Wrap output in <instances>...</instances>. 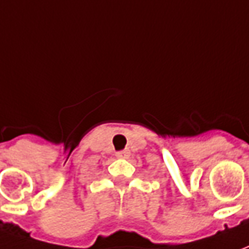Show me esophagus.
I'll return each mask as SVG.
<instances>
[{
    "instance_id": "esophagus-1",
    "label": "esophagus",
    "mask_w": 249,
    "mask_h": 249,
    "mask_svg": "<svg viewBox=\"0 0 249 249\" xmlns=\"http://www.w3.org/2000/svg\"><path fill=\"white\" fill-rule=\"evenodd\" d=\"M116 156L120 157V159H126V157H129V151H128V149H125V151H120L116 153Z\"/></svg>"
}]
</instances>
